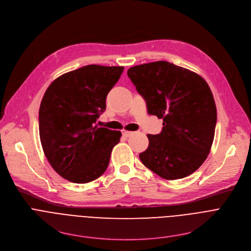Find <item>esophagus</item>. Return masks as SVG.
<instances>
[{
  "label": "esophagus",
  "instance_id": "1",
  "mask_svg": "<svg viewBox=\"0 0 251 251\" xmlns=\"http://www.w3.org/2000/svg\"><path fill=\"white\" fill-rule=\"evenodd\" d=\"M134 134V132H131V131H126V130H122V135L124 136V137H129V136H131V135H133Z\"/></svg>",
  "mask_w": 251,
  "mask_h": 251
}]
</instances>
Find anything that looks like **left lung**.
Masks as SVG:
<instances>
[{
	"instance_id": "obj_1",
	"label": "left lung",
	"mask_w": 251,
	"mask_h": 251,
	"mask_svg": "<svg viewBox=\"0 0 251 251\" xmlns=\"http://www.w3.org/2000/svg\"><path fill=\"white\" fill-rule=\"evenodd\" d=\"M127 75L148 113L163 119L162 132L147 135L141 162L166 180L190 176L207 158L216 131L217 107L208 84L194 71L163 60L130 67Z\"/></svg>"
}]
</instances>
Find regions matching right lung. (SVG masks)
Masks as SVG:
<instances>
[{"label": "right lung", "instance_id": "1", "mask_svg": "<svg viewBox=\"0 0 251 251\" xmlns=\"http://www.w3.org/2000/svg\"><path fill=\"white\" fill-rule=\"evenodd\" d=\"M123 69L86 65L60 75L47 89L39 111L41 143L50 166L65 180L89 183L108 167L122 134L94 124Z\"/></svg>", "mask_w": 251, "mask_h": 251}]
</instances>
